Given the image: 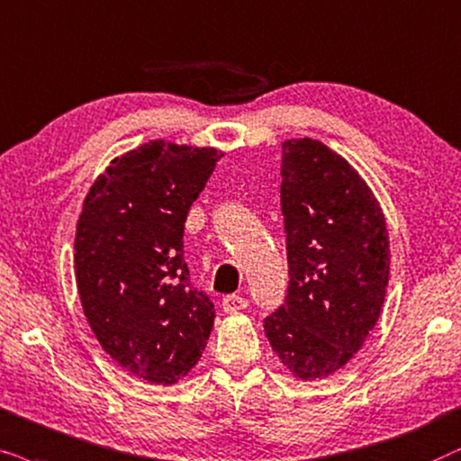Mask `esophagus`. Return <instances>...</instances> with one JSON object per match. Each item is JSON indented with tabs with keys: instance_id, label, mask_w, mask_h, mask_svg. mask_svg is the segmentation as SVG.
<instances>
[{
	"instance_id": "obj_1",
	"label": "esophagus",
	"mask_w": 461,
	"mask_h": 461,
	"mask_svg": "<svg viewBox=\"0 0 461 461\" xmlns=\"http://www.w3.org/2000/svg\"><path fill=\"white\" fill-rule=\"evenodd\" d=\"M223 312L225 314H234V312H242L249 308V299L240 297V294H227L223 297Z\"/></svg>"
}]
</instances>
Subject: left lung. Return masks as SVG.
<instances>
[{"label":"left lung","mask_w":461,"mask_h":461,"mask_svg":"<svg viewBox=\"0 0 461 461\" xmlns=\"http://www.w3.org/2000/svg\"><path fill=\"white\" fill-rule=\"evenodd\" d=\"M280 175L288 288L263 327L294 375L321 379L375 327L390 276L388 231L375 195L327 145L286 140Z\"/></svg>","instance_id":"8db88e82"}]
</instances>
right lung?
Listing matches in <instances>:
<instances>
[{"label": "right lung", "instance_id": "1", "mask_svg": "<svg viewBox=\"0 0 461 461\" xmlns=\"http://www.w3.org/2000/svg\"><path fill=\"white\" fill-rule=\"evenodd\" d=\"M217 149L164 140L113 159L86 195L76 231V282L98 343L126 371L175 384L198 363L214 303L183 257L189 208Z\"/></svg>", "mask_w": 461, "mask_h": 461}]
</instances>
